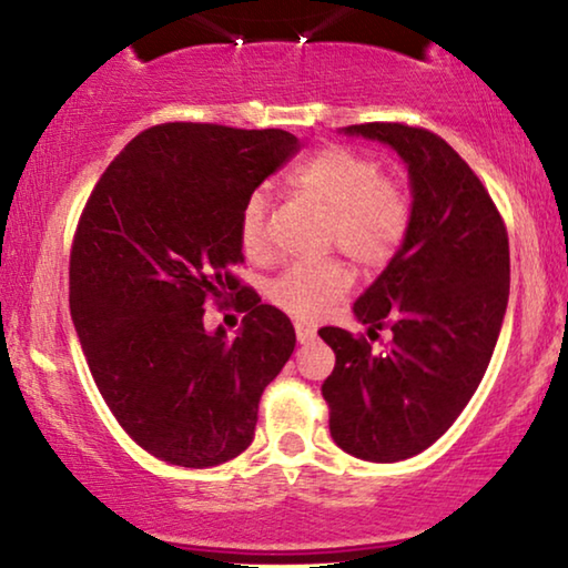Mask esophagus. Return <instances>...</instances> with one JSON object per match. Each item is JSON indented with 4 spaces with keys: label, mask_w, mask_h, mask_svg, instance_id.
Masks as SVG:
<instances>
[{
    "label": "esophagus",
    "mask_w": 568,
    "mask_h": 568,
    "mask_svg": "<svg viewBox=\"0 0 568 568\" xmlns=\"http://www.w3.org/2000/svg\"><path fill=\"white\" fill-rule=\"evenodd\" d=\"M294 333H297L300 344H310V341L315 338V328H310V325H302V323L294 325Z\"/></svg>",
    "instance_id": "1"
}]
</instances>
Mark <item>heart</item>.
I'll return each instance as SVG.
<instances>
[{
	"label": "heart",
	"mask_w": 568,
	"mask_h": 568,
	"mask_svg": "<svg viewBox=\"0 0 568 568\" xmlns=\"http://www.w3.org/2000/svg\"><path fill=\"white\" fill-rule=\"evenodd\" d=\"M292 191L328 209L325 245L338 247L359 268H383L400 251L410 227L406 189L369 154L352 146H323L286 175ZM268 199L253 191L237 214V240L247 258L266 253ZM352 276L338 261L297 263L268 284V300L297 321H315L346 297Z\"/></svg>",
	"instance_id": "b5f03b06"
}]
</instances>
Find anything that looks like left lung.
<instances>
[{
	"instance_id": "1",
	"label": "left lung",
	"mask_w": 568,
	"mask_h": 568,
	"mask_svg": "<svg viewBox=\"0 0 568 568\" xmlns=\"http://www.w3.org/2000/svg\"><path fill=\"white\" fill-rule=\"evenodd\" d=\"M346 134L390 144L408 165L410 227L354 315L375 348L321 328L336 354L323 383L331 437L344 453L395 463L434 445L463 414L491 362L509 300V237L468 162L429 129L356 123Z\"/></svg>"
}]
</instances>
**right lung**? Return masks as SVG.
<instances>
[{
	"label": "right lung",
	"instance_id": "right-lung-1",
	"mask_svg": "<svg viewBox=\"0 0 568 568\" xmlns=\"http://www.w3.org/2000/svg\"><path fill=\"white\" fill-rule=\"evenodd\" d=\"M300 150L282 129L160 123L123 146L92 189L69 255V307L100 395L146 453L212 468L251 447L258 403L297 344L261 305L243 263V201ZM236 297L235 339L203 307Z\"/></svg>",
	"mask_w": 568,
	"mask_h": 568
}]
</instances>
